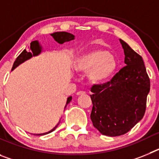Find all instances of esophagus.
I'll return each instance as SVG.
<instances>
[{"label": "esophagus", "instance_id": "34e87169", "mask_svg": "<svg viewBox=\"0 0 159 159\" xmlns=\"http://www.w3.org/2000/svg\"><path fill=\"white\" fill-rule=\"evenodd\" d=\"M85 94H86V92H82V91H80V92H76V95H85Z\"/></svg>", "mask_w": 159, "mask_h": 159}]
</instances>
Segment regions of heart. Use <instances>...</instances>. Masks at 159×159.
I'll list each match as a JSON object with an SVG mask.
<instances>
[{
  "mask_svg": "<svg viewBox=\"0 0 159 159\" xmlns=\"http://www.w3.org/2000/svg\"><path fill=\"white\" fill-rule=\"evenodd\" d=\"M77 71L88 72L93 83H102L113 75L118 67V60L114 55L105 49H93L83 53L74 64Z\"/></svg>",
  "mask_w": 159,
  "mask_h": 159,
  "instance_id": "1",
  "label": "heart"
}]
</instances>
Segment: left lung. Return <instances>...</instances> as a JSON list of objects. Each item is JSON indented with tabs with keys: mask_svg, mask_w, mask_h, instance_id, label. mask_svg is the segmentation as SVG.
<instances>
[{
	"mask_svg": "<svg viewBox=\"0 0 159 159\" xmlns=\"http://www.w3.org/2000/svg\"><path fill=\"white\" fill-rule=\"evenodd\" d=\"M126 66L111 81L91 88L93 126L103 135L119 136L131 130L143 119L151 82L141 56L119 40Z\"/></svg>",
	"mask_w": 159,
	"mask_h": 159,
	"instance_id": "obj_1",
	"label": "left lung"
}]
</instances>
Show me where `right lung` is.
Segmentation results:
<instances>
[{"label":"right lung","instance_id":"add662e5","mask_svg":"<svg viewBox=\"0 0 159 159\" xmlns=\"http://www.w3.org/2000/svg\"><path fill=\"white\" fill-rule=\"evenodd\" d=\"M51 36L54 38V40L57 42V43H60V44H62L64 43V42H68L70 40H72L75 39V36L69 32H54L52 34H51ZM42 51V47L41 45L40 44V43L37 41V40H34V41L31 42L30 43V51H27L26 49H25L23 52H22L17 57V58L15 60V62H14L13 65H12V71L13 69H15L17 66H19L20 64L24 63L26 60H29L30 58H32V57H36V56H38V55L40 54ZM71 96H69L67 98V102H66L65 107H67V105L71 102ZM60 122L57 123V125L56 127H54L53 129H52L51 130H49L48 132H46V133H43V134H39L37 135H43V134H47L48 133H51L52 132L53 130H56V128L57 127L59 124H60Z\"/></svg>","mask_w":159,"mask_h":159}]
</instances>
